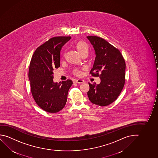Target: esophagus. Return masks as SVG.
I'll return each instance as SVG.
<instances>
[{"label":"esophagus","instance_id":"obj_1","mask_svg":"<svg viewBox=\"0 0 158 158\" xmlns=\"http://www.w3.org/2000/svg\"><path fill=\"white\" fill-rule=\"evenodd\" d=\"M74 82L76 83H78V84H81V83H83L84 82V80L81 79H77L74 81Z\"/></svg>","mask_w":158,"mask_h":158}]
</instances>
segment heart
Returning <instances> with one entry per match:
<instances>
[{
  "label": "heart",
  "instance_id": "heart-1",
  "mask_svg": "<svg viewBox=\"0 0 158 158\" xmlns=\"http://www.w3.org/2000/svg\"><path fill=\"white\" fill-rule=\"evenodd\" d=\"M76 49L81 56L84 53H88L89 52V46L84 41H80L77 43V44H76ZM76 73L79 74V72H77Z\"/></svg>",
  "mask_w": 158,
  "mask_h": 158
}]
</instances>
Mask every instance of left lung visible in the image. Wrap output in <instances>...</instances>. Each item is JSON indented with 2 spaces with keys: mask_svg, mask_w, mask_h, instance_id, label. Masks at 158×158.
Here are the masks:
<instances>
[{
  "mask_svg": "<svg viewBox=\"0 0 158 158\" xmlns=\"http://www.w3.org/2000/svg\"><path fill=\"white\" fill-rule=\"evenodd\" d=\"M95 50V61L90 73L100 77L101 83L91 84L88 96L95 105L106 106L117 100L124 87L126 64L118 49L105 39L96 36L86 37Z\"/></svg>",
  "mask_w": 158,
  "mask_h": 158,
  "instance_id": "obj_1",
  "label": "left lung"
}]
</instances>
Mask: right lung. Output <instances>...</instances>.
<instances>
[{"label": "right lung", "instance_id": "right-lung-1", "mask_svg": "<svg viewBox=\"0 0 158 158\" xmlns=\"http://www.w3.org/2000/svg\"><path fill=\"white\" fill-rule=\"evenodd\" d=\"M70 38L56 36L49 39L36 49L30 63L28 77L33 97L41 109L51 113L65 106L73 84L70 79L59 83L53 81V69L60 67L62 47Z\"/></svg>", "mask_w": 158, "mask_h": 158}]
</instances>
